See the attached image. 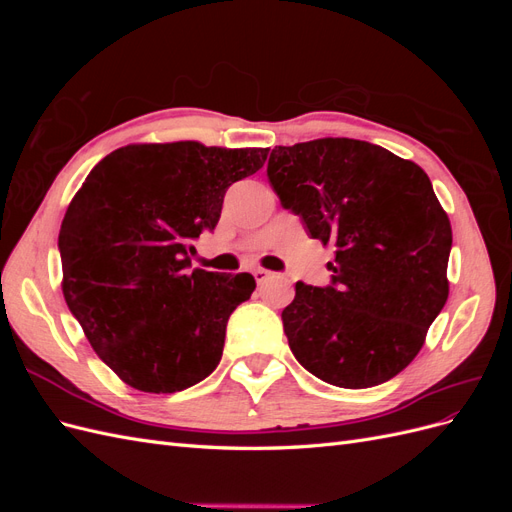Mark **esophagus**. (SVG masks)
I'll return each mask as SVG.
<instances>
[{
    "label": "esophagus",
    "mask_w": 512,
    "mask_h": 512,
    "mask_svg": "<svg viewBox=\"0 0 512 512\" xmlns=\"http://www.w3.org/2000/svg\"><path fill=\"white\" fill-rule=\"evenodd\" d=\"M271 275H273V273L267 271V269H254V280H256L258 284H265Z\"/></svg>",
    "instance_id": "34e87169"
}]
</instances>
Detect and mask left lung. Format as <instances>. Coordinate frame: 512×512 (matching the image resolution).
<instances>
[{
    "mask_svg": "<svg viewBox=\"0 0 512 512\" xmlns=\"http://www.w3.org/2000/svg\"><path fill=\"white\" fill-rule=\"evenodd\" d=\"M267 175L312 239L335 247L331 286L297 282L282 312L292 354L342 389L391 380L448 299L453 232L427 173L378 145L318 138L275 147Z\"/></svg>",
    "mask_w": 512,
    "mask_h": 512,
    "instance_id": "left-lung-1",
    "label": "left lung"
}]
</instances>
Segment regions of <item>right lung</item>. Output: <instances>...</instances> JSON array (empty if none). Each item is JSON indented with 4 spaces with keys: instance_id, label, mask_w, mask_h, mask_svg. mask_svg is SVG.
<instances>
[{
    "instance_id": "1",
    "label": "right lung",
    "mask_w": 512,
    "mask_h": 512,
    "mask_svg": "<svg viewBox=\"0 0 512 512\" xmlns=\"http://www.w3.org/2000/svg\"><path fill=\"white\" fill-rule=\"evenodd\" d=\"M269 149L196 141L108 153L59 230L64 297L91 348L136 391L177 393L218 367L226 322L256 288L250 273L192 269L194 241L220 220L232 183Z\"/></svg>"
}]
</instances>
